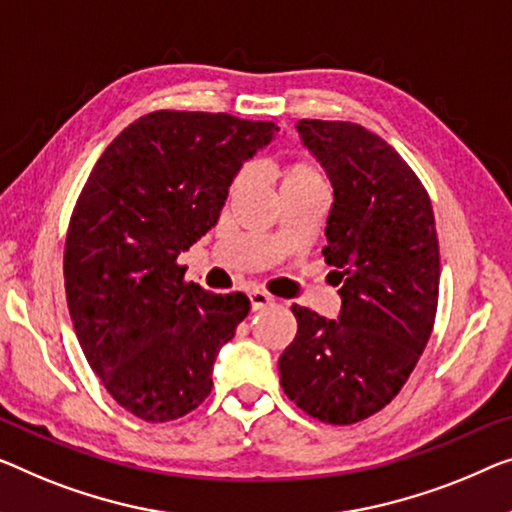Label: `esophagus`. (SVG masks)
Listing matches in <instances>:
<instances>
[{
    "label": "esophagus",
    "mask_w": 512,
    "mask_h": 512,
    "mask_svg": "<svg viewBox=\"0 0 512 512\" xmlns=\"http://www.w3.org/2000/svg\"><path fill=\"white\" fill-rule=\"evenodd\" d=\"M248 299H250V308H253V312L264 310V308H269V305H273V296L264 294V292H250Z\"/></svg>",
    "instance_id": "34e87169"
}]
</instances>
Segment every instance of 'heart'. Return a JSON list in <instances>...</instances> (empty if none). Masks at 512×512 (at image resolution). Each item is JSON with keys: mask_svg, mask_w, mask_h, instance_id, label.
Masks as SVG:
<instances>
[{"mask_svg": "<svg viewBox=\"0 0 512 512\" xmlns=\"http://www.w3.org/2000/svg\"><path fill=\"white\" fill-rule=\"evenodd\" d=\"M278 177H280L282 193H292V190H305V188H324L322 172H319L312 163H308V160H292V163L282 165ZM246 183H248V172L243 170L232 183V193H239V190L246 188Z\"/></svg>", "mask_w": 512, "mask_h": 512, "instance_id": "b5f03b06", "label": "heart"}]
</instances>
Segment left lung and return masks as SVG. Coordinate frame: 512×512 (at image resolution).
I'll return each instance as SVG.
<instances>
[{
    "mask_svg": "<svg viewBox=\"0 0 512 512\" xmlns=\"http://www.w3.org/2000/svg\"><path fill=\"white\" fill-rule=\"evenodd\" d=\"M303 147L333 186L324 259L340 285L338 319L292 305L282 391L305 414L352 425L400 393L430 340L439 241L430 197L391 144L352 121L301 119Z\"/></svg>",
    "mask_w": 512,
    "mask_h": 512,
    "instance_id": "1",
    "label": "left lung"
}]
</instances>
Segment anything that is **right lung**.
I'll return each mask as SVG.
<instances>
[{"mask_svg":"<svg viewBox=\"0 0 512 512\" xmlns=\"http://www.w3.org/2000/svg\"><path fill=\"white\" fill-rule=\"evenodd\" d=\"M271 121L158 110L103 151L75 204L64 280L73 329L117 404L149 423L200 407L213 361L246 319V294L183 282L177 257L218 223Z\"/></svg>","mask_w":512,"mask_h":512,"instance_id":"obj_1","label":"right lung"}]
</instances>
